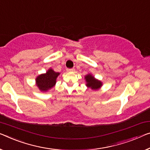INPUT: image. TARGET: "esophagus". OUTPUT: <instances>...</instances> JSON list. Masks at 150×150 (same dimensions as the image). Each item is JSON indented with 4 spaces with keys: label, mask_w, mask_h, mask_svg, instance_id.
Instances as JSON below:
<instances>
[{
    "label": "esophagus",
    "mask_w": 150,
    "mask_h": 150,
    "mask_svg": "<svg viewBox=\"0 0 150 150\" xmlns=\"http://www.w3.org/2000/svg\"><path fill=\"white\" fill-rule=\"evenodd\" d=\"M74 71H75V69H74V68H71V69L68 68V69H67V72H74Z\"/></svg>",
    "instance_id": "1"
}]
</instances>
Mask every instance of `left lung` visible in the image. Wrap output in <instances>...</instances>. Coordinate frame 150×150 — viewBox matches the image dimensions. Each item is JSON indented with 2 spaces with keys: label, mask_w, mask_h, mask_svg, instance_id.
<instances>
[{
  "label": "left lung",
  "mask_w": 150,
  "mask_h": 150,
  "mask_svg": "<svg viewBox=\"0 0 150 150\" xmlns=\"http://www.w3.org/2000/svg\"><path fill=\"white\" fill-rule=\"evenodd\" d=\"M85 81H86V86L87 88H89L93 91H98L103 86V82L96 78L91 74H88L84 76Z\"/></svg>",
  "instance_id": "left-lung-1"
}]
</instances>
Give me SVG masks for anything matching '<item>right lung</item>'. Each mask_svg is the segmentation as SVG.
Here are the masks:
<instances>
[{
	"label": "right lung",
	"instance_id": "obj_1",
	"mask_svg": "<svg viewBox=\"0 0 150 150\" xmlns=\"http://www.w3.org/2000/svg\"><path fill=\"white\" fill-rule=\"evenodd\" d=\"M59 74L60 73L55 72L52 68L48 69L45 73L37 76L35 78L36 86L41 92L46 93L56 85V79Z\"/></svg>",
	"mask_w": 150,
	"mask_h": 150
}]
</instances>
